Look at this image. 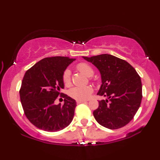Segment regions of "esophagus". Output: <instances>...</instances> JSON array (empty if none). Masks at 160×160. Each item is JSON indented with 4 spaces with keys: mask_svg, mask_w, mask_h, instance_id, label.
Wrapping results in <instances>:
<instances>
[{
    "mask_svg": "<svg viewBox=\"0 0 160 160\" xmlns=\"http://www.w3.org/2000/svg\"><path fill=\"white\" fill-rule=\"evenodd\" d=\"M87 101H77V104H81V103H86Z\"/></svg>",
    "mask_w": 160,
    "mask_h": 160,
    "instance_id": "esophagus-1",
    "label": "esophagus"
}]
</instances>
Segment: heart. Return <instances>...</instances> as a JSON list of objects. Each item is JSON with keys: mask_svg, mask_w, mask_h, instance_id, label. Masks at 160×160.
Wrapping results in <instances>:
<instances>
[{"mask_svg": "<svg viewBox=\"0 0 160 160\" xmlns=\"http://www.w3.org/2000/svg\"><path fill=\"white\" fill-rule=\"evenodd\" d=\"M77 69L88 77H91L94 74V70L87 63H80L77 65ZM62 80L66 86L70 84V71L68 69L65 70L62 75ZM93 90L90 86L74 87L69 91V95L78 101H85L89 99Z\"/></svg>", "mask_w": 160, "mask_h": 160, "instance_id": "1", "label": "heart"}]
</instances>
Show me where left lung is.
Returning a JSON list of instances; mask_svg holds the SVG:
<instances>
[{
    "instance_id": "obj_1",
    "label": "left lung",
    "mask_w": 160,
    "mask_h": 160,
    "mask_svg": "<svg viewBox=\"0 0 160 160\" xmlns=\"http://www.w3.org/2000/svg\"><path fill=\"white\" fill-rule=\"evenodd\" d=\"M92 63L101 75L102 85L97 95L107 97L99 101L93 112L100 125L109 129H118L127 125L140 106L142 82L136 70L128 62L110 54L82 56Z\"/></svg>"
}]
</instances>
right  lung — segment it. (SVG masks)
<instances>
[{"label":"right lung","instance_id":"right-lung-1","mask_svg":"<svg viewBox=\"0 0 160 160\" xmlns=\"http://www.w3.org/2000/svg\"><path fill=\"white\" fill-rule=\"evenodd\" d=\"M75 60L64 56L45 58L25 72L20 90V101L26 117L37 128L56 132L72 121L75 100L62 94L63 105H56L54 102L60 94V89L64 88L63 72Z\"/></svg>","mask_w":160,"mask_h":160}]
</instances>
